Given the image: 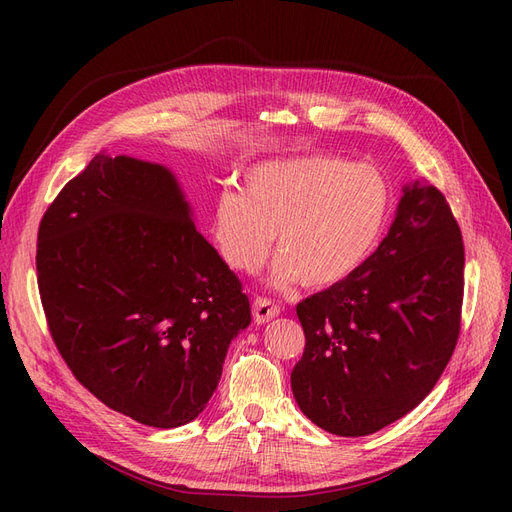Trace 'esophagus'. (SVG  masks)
Returning a JSON list of instances; mask_svg holds the SVG:
<instances>
[{
	"label": "esophagus",
	"mask_w": 512,
	"mask_h": 512,
	"mask_svg": "<svg viewBox=\"0 0 512 512\" xmlns=\"http://www.w3.org/2000/svg\"><path fill=\"white\" fill-rule=\"evenodd\" d=\"M280 314V305L267 297H256L252 303V316L256 324H265Z\"/></svg>",
	"instance_id": "obj_1"
}]
</instances>
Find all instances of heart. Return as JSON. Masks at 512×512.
I'll return each instance as SVG.
<instances>
[{"mask_svg":"<svg viewBox=\"0 0 512 512\" xmlns=\"http://www.w3.org/2000/svg\"><path fill=\"white\" fill-rule=\"evenodd\" d=\"M391 215L382 170L316 153L267 162L245 175V192L226 188L211 211L215 247L232 269L258 271L273 247V282L329 288L374 254Z\"/></svg>","mask_w":512,"mask_h":512,"instance_id":"1","label":"heart"}]
</instances>
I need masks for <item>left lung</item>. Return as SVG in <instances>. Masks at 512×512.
I'll return each mask as SVG.
<instances>
[{"mask_svg": "<svg viewBox=\"0 0 512 512\" xmlns=\"http://www.w3.org/2000/svg\"><path fill=\"white\" fill-rule=\"evenodd\" d=\"M463 262L451 205L414 181L378 250L297 305L305 350L290 382L309 421L359 438L421 404L457 346Z\"/></svg>", "mask_w": 512, "mask_h": 512, "instance_id": "1", "label": "left lung"}]
</instances>
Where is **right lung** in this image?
<instances>
[{
	"label": "right lung",
	"mask_w": 512,
	"mask_h": 512,
	"mask_svg": "<svg viewBox=\"0 0 512 512\" xmlns=\"http://www.w3.org/2000/svg\"><path fill=\"white\" fill-rule=\"evenodd\" d=\"M46 327L102 404L149 427L194 421L250 324L235 271L196 230L160 164L91 160L42 215L36 245Z\"/></svg>",
	"instance_id": "obj_1"
}]
</instances>
